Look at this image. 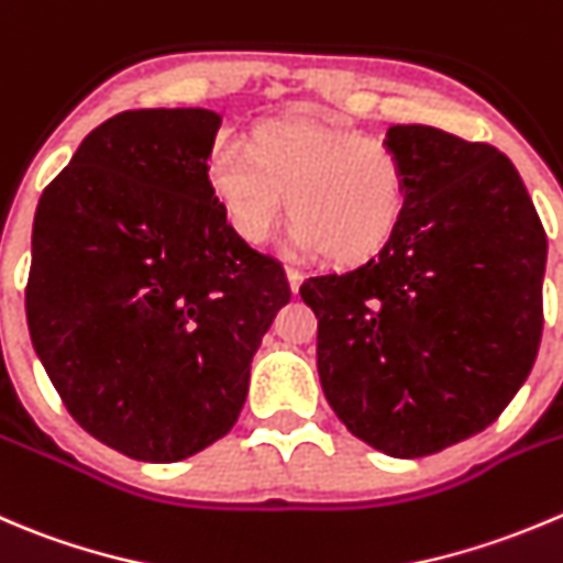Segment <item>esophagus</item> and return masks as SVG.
<instances>
[{
	"label": "esophagus",
	"mask_w": 563,
	"mask_h": 563,
	"mask_svg": "<svg viewBox=\"0 0 563 563\" xmlns=\"http://www.w3.org/2000/svg\"><path fill=\"white\" fill-rule=\"evenodd\" d=\"M286 277H288V286H291V291L297 294L299 291V283H302V272L294 269V266H286Z\"/></svg>",
	"instance_id": "obj_1"
}]
</instances>
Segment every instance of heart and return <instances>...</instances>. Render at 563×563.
Instances as JSON below:
<instances>
[{
    "label": "heart",
    "instance_id": "obj_1",
    "mask_svg": "<svg viewBox=\"0 0 563 563\" xmlns=\"http://www.w3.org/2000/svg\"><path fill=\"white\" fill-rule=\"evenodd\" d=\"M209 184L239 239L264 244L286 206L288 244L330 261L385 247L407 206V176L390 145L313 114L264 120L247 145L220 140Z\"/></svg>",
    "mask_w": 563,
    "mask_h": 563
}]
</instances>
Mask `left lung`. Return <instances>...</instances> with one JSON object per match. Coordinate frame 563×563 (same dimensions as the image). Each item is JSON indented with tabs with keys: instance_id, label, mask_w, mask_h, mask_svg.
I'll use <instances>...</instances> for the list:
<instances>
[{
	"instance_id": "obj_1",
	"label": "left lung",
	"mask_w": 563,
	"mask_h": 563,
	"mask_svg": "<svg viewBox=\"0 0 563 563\" xmlns=\"http://www.w3.org/2000/svg\"><path fill=\"white\" fill-rule=\"evenodd\" d=\"M385 143L407 176L396 233L299 294L330 407L371 449L415 460L484 432L531 374L548 236L493 145L418 123Z\"/></svg>"
}]
</instances>
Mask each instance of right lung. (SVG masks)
Segmentation results:
<instances>
[{
  "label": "right lung",
  "instance_id": "add662e5",
  "mask_svg": "<svg viewBox=\"0 0 563 563\" xmlns=\"http://www.w3.org/2000/svg\"><path fill=\"white\" fill-rule=\"evenodd\" d=\"M220 123L200 107L103 120L32 222V346L76 423L131 460L181 462L225 438L291 299L211 192Z\"/></svg>",
  "mask_w": 563,
  "mask_h": 563
}]
</instances>
